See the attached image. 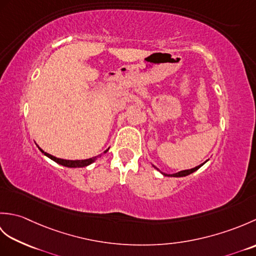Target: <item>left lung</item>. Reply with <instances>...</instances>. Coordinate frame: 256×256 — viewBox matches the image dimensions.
Wrapping results in <instances>:
<instances>
[{"label": "left lung", "mask_w": 256, "mask_h": 256, "mask_svg": "<svg viewBox=\"0 0 256 256\" xmlns=\"http://www.w3.org/2000/svg\"><path fill=\"white\" fill-rule=\"evenodd\" d=\"M208 162V160H206L204 162H202V164H200L199 166H196L194 168H192V170H180V172H175V174H166V172H160L158 168H157L156 166H154V165H152L153 166L154 168H156L157 170H158L160 174H162V175L164 176H167V177H184V176H188V175H190V174H192L194 172H196V170H198L199 168L202 166V165H204L206 162Z\"/></svg>", "instance_id": "obj_1"}]
</instances>
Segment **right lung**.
<instances>
[{
  "mask_svg": "<svg viewBox=\"0 0 256 256\" xmlns=\"http://www.w3.org/2000/svg\"><path fill=\"white\" fill-rule=\"evenodd\" d=\"M37 148H40V150L42 152V154H44L45 156H47L48 158H50L52 160H54V162H56L57 164H59V165H62V166H64V167H69V168H77V167H86V166H89V165H91L92 162H94L98 158H99V157L101 156V155H98V156H94V157H91V158H88V160H62V158H58V157H55V156H52V155H50V154H48V153H46V152H44L42 150L40 146L37 145ZM108 150H108H106L104 152H103V154H106V152Z\"/></svg>",
  "mask_w": 256,
  "mask_h": 256,
  "instance_id": "add662e5",
  "label": "right lung"
}]
</instances>
